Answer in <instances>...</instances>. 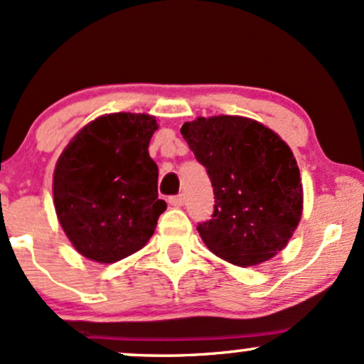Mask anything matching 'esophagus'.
<instances>
[{"mask_svg":"<svg viewBox=\"0 0 364 364\" xmlns=\"http://www.w3.org/2000/svg\"><path fill=\"white\" fill-rule=\"evenodd\" d=\"M169 203H171V205H173V207H183V205H185V196H183V195L171 196Z\"/></svg>","mask_w":364,"mask_h":364,"instance_id":"1","label":"esophagus"}]
</instances>
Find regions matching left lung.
Wrapping results in <instances>:
<instances>
[{
	"label": "left lung",
	"instance_id": "8db88e82",
	"mask_svg": "<svg viewBox=\"0 0 364 364\" xmlns=\"http://www.w3.org/2000/svg\"><path fill=\"white\" fill-rule=\"evenodd\" d=\"M181 135L214 188L212 219L196 225L207 248L237 267L258 265L284 250L303 212L289 145L243 116L186 121Z\"/></svg>",
	"mask_w": 364,
	"mask_h": 364
}]
</instances>
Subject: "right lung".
<instances>
[{
	"label": "right lung",
	"instance_id": "1",
	"mask_svg": "<svg viewBox=\"0 0 364 364\" xmlns=\"http://www.w3.org/2000/svg\"><path fill=\"white\" fill-rule=\"evenodd\" d=\"M157 121L114 112L90 121L58 159L53 196L58 220L78 253L114 263L144 248L166 202L149 144Z\"/></svg>",
	"mask_w": 364,
	"mask_h": 364
}]
</instances>
